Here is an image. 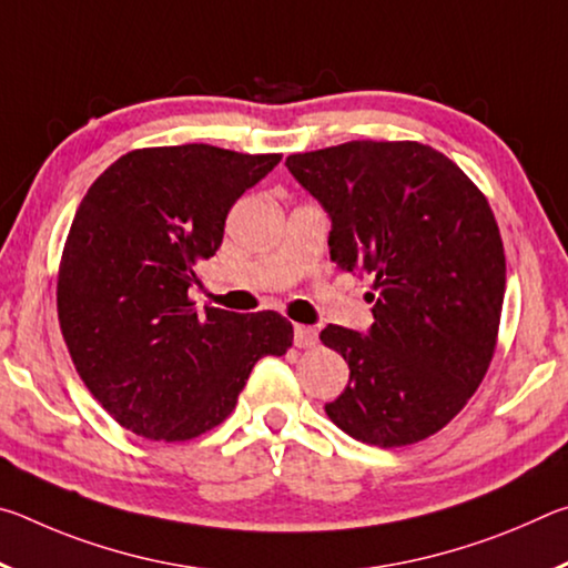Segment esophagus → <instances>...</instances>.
<instances>
[{
  "mask_svg": "<svg viewBox=\"0 0 568 568\" xmlns=\"http://www.w3.org/2000/svg\"><path fill=\"white\" fill-rule=\"evenodd\" d=\"M293 341L297 348H313V345L318 343V333H315V328H311V325H295Z\"/></svg>",
  "mask_w": 568,
  "mask_h": 568,
  "instance_id": "34e87169",
  "label": "esophagus"
}]
</instances>
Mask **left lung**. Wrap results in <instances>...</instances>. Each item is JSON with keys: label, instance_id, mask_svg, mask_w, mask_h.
Wrapping results in <instances>:
<instances>
[{"label": "left lung", "instance_id": "8db88e82", "mask_svg": "<svg viewBox=\"0 0 568 568\" xmlns=\"http://www.w3.org/2000/svg\"><path fill=\"white\" fill-rule=\"evenodd\" d=\"M285 165L331 217V261L376 291L365 295L368 331L321 333L351 371L325 413L371 446L428 438L466 406L494 355L506 257L491 207L420 142L355 140Z\"/></svg>", "mask_w": 568, "mask_h": 568}]
</instances>
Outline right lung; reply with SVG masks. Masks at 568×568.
<instances>
[{"instance_id":"add662e5","label":"right lung","mask_w":568,"mask_h":568,"mask_svg":"<svg viewBox=\"0 0 568 568\" xmlns=\"http://www.w3.org/2000/svg\"><path fill=\"white\" fill-rule=\"evenodd\" d=\"M277 162L213 145L134 150L77 207L57 281L62 335L84 386L132 434L187 440L220 426L253 365L293 345L283 315L200 313L187 297L230 207Z\"/></svg>"}]
</instances>
